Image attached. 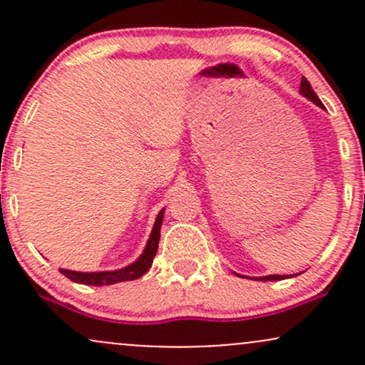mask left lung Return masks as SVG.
<instances>
[{
  "instance_id": "left-lung-1",
  "label": "left lung",
  "mask_w": 365,
  "mask_h": 365,
  "mask_svg": "<svg viewBox=\"0 0 365 365\" xmlns=\"http://www.w3.org/2000/svg\"><path fill=\"white\" fill-rule=\"evenodd\" d=\"M300 92H302V96H305L307 99H311L312 103H316L317 106L322 108V103L321 99L317 98V94L314 92V89L311 87V83L305 77H302V82H300ZM288 278V276H283V274H269V276H264V278H255V279H261V282H276V279H284Z\"/></svg>"
}]
</instances>
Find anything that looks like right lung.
<instances>
[{"mask_svg": "<svg viewBox=\"0 0 365 365\" xmlns=\"http://www.w3.org/2000/svg\"><path fill=\"white\" fill-rule=\"evenodd\" d=\"M163 215H165V209H161L156 217V223H154L153 233H150L148 245H145L144 252L135 262L130 264V266L123 267L118 271H103V273H78V271H70V269H60L61 274H65L66 278L72 279L75 283L82 284H91V287H104V284H115L120 282H130V279L140 278L142 274H145L149 271V267L153 266L154 255L158 252V244H159V235H161V225H163Z\"/></svg>", "mask_w": 365, "mask_h": 365, "instance_id": "right-lung-1", "label": "right lung"}]
</instances>
